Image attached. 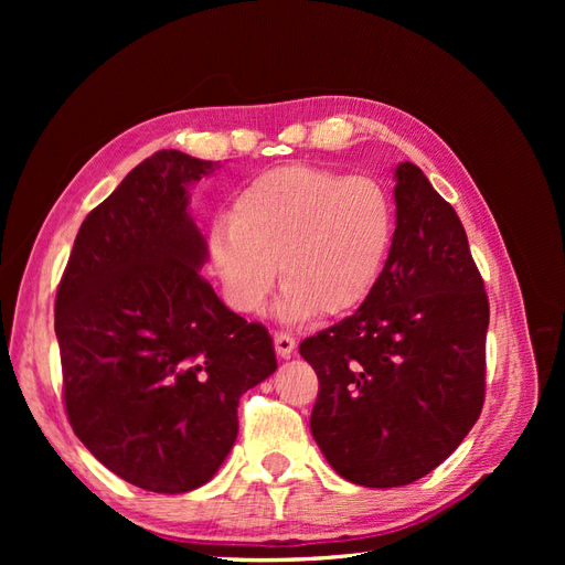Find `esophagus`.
<instances>
[{"label": "esophagus", "instance_id": "1", "mask_svg": "<svg viewBox=\"0 0 565 565\" xmlns=\"http://www.w3.org/2000/svg\"><path fill=\"white\" fill-rule=\"evenodd\" d=\"M295 347H297V341H295L292 334H287V332L276 334V351H278L280 358H287L289 353L295 351Z\"/></svg>", "mask_w": 565, "mask_h": 565}]
</instances>
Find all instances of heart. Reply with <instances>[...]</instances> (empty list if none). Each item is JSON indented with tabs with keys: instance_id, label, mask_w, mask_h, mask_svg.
<instances>
[{
	"instance_id": "b5f03b06",
	"label": "heart",
	"mask_w": 565,
	"mask_h": 565,
	"mask_svg": "<svg viewBox=\"0 0 565 565\" xmlns=\"http://www.w3.org/2000/svg\"><path fill=\"white\" fill-rule=\"evenodd\" d=\"M396 241V202L365 174L289 164L247 183L210 228V256L228 303L259 313L278 266L282 320L358 309L377 287Z\"/></svg>"
}]
</instances>
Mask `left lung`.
<instances>
[{
    "label": "left lung",
    "instance_id": "obj_1",
    "mask_svg": "<svg viewBox=\"0 0 565 565\" xmlns=\"http://www.w3.org/2000/svg\"><path fill=\"white\" fill-rule=\"evenodd\" d=\"M396 241L358 311L299 344L318 374L311 434L330 467L398 488L448 459L486 398L488 295L465 226L422 169H396Z\"/></svg>",
    "mask_w": 565,
    "mask_h": 565
}]
</instances>
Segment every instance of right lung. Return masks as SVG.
Returning <instances> with one entry per match:
<instances>
[{
  "label": "right lung",
  "mask_w": 565,
  "mask_h": 565,
  "mask_svg": "<svg viewBox=\"0 0 565 565\" xmlns=\"http://www.w3.org/2000/svg\"><path fill=\"white\" fill-rule=\"evenodd\" d=\"M181 150L134 167L82 221L56 292L67 422L127 483L188 492L224 465L241 396L276 372L273 339L200 276L185 188L214 174Z\"/></svg>",
  "instance_id": "add662e5"
}]
</instances>
